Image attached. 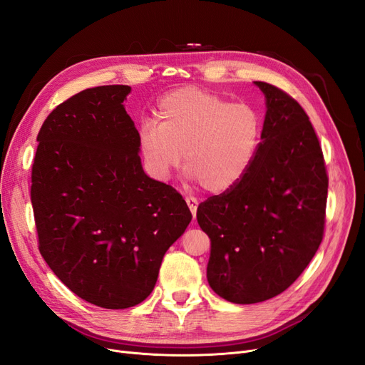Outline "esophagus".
<instances>
[{
  "instance_id": "1",
  "label": "esophagus",
  "mask_w": 365,
  "mask_h": 365,
  "mask_svg": "<svg viewBox=\"0 0 365 365\" xmlns=\"http://www.w3.org/2000/svg\"><path fill=\"white\" fill-rule=\"evenodd\" d=\"M185 202H187V205H189L190 212H192V215L195 217L196 216V208H197V200H196V197H193V196H187L185 197Z\"/></svg>"
}]
</instances>
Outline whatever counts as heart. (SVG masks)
Masks as SVG:
<instances>
[{"mask_svg":"<svg viewBox=\"0 0 365 365\" xmlns=\"http://www.w3.org/2000/svg\"><path fill=\"white\" fill-rule=\"evenodd\" d=\"M156 121L140 128L138 145L148 172L165 181L184 165L210 193L233 189L252 168L262 140L256 108L231 103L216 93L187 86L165 96Z\"/></svg>","mask_w":365,"mask_h":365,"instance_id":"obj_1","label":"heart"}]
</instances>
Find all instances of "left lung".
<instances>
[{
    "mask_svg": "<svg viewBox=\"0 0 365 365\" xmlns=\"http://www.w3.org/2000/svg\"><path fill=\"white\" fill-rule=\"evenodd\" d=\"M262 141L252 168L233 189L208 197L196 219L210 237L207 280L237 304L282 294L322 244L329 178L304 109L267 82Z\"/></svg>",
    "mask_w": 365,
    "mask_h": 365,
    "instance_id": "1",
    "label": "left lung"
}]
</instances>
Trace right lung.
I'll return each mask as SVG.
<instances>
[{
    "mask_svg": "<svg viewBox=\"0 0 365 365\" xmlns=\"http://www.w3.org/2000/svg\"><path fill=\"white\" fill-rule=\"evenodd\" d=\"M129 93L88 88L54 108L31 168L41 256L68 289L105 309L145 300L192 220L182 196L141 168Z\"/></svg>",
    "mask_w": 365,
    "mask_h": 365,
    "instance_id": "add662e5",
    "label": "right lung"
}]
</instances>
